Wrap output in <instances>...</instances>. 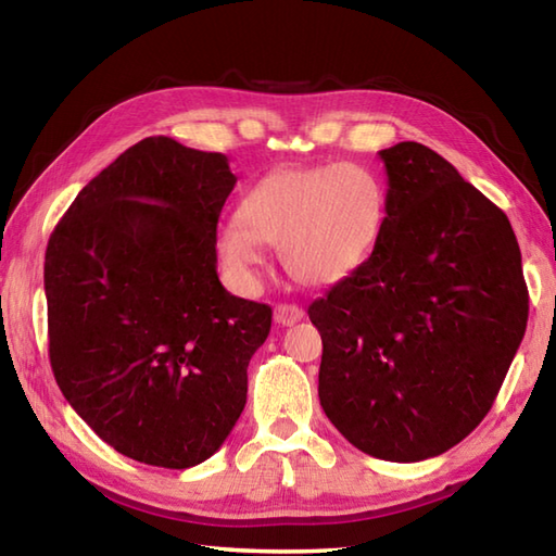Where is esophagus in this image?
Returning <instances> with one entry per match:
<instances>
[{
  "instance_id": "34e87169",
  "label": "esophagus",
  "mask_w": 556,
  "mask_h": 556,
  "mask_svg": "<svg viewBox=\"0 0 556 556\" xmlns=\"http://www.w3.org/2000/svg\"><path fill=\"white\" fill-rule=\"evenodd\" d=\"M301 317H303V308H299V305L293 303H279L275 308V323L281 327L296 325L301 323Z\"/></svg>"
}]
</instances>
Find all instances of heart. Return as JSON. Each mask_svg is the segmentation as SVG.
Returning <instances> with one entry per match:
<instances>
[{
	"label": "heart",
	"instance_id": "heart-1",
	"mask_svg": "<svg viewBox=\"0 0 556 556\" xmlns=\"http://www.w3.org/2000/svg\"><path fill=\"white\" fill-rule=\"evenodd\" d=\"M387 222L380 176L361 164L285 167L263 176L239 215L217 229V248L236 277L253 281L275 245L293 279L332 287L368 263Z\"/></svg>",
	"mask_w": 556,
	"mask_h": 556
}]
</instances>
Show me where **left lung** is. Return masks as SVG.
<instances>
[{"label":"left lung","instance_id":"obj_1","mask_svg":"<svg viewBox=\"0 0 556 556\" xmlns=\"http://www.w3.org/2000/svg\"><path fill=\"white\" fill-rule=\"evenodd\" d=\"M387 222L375 253L308 315L323 337V410L375 458L444 454L488 416L528 323L504 212L434 150H380Z\"/></svg>","mask_w":556,"mask_h":556}]
</instances>
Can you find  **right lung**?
Returning a JSON list of instances; mask_svg holds the SVG:
<instances>
[{
  "instance_id": "right-lung-1",
  "label": "right lung",
  "mask_w": 556,
  "mask_h": 556,
  "mask_svg": "<svg viewBox=\"0 0 556 556\" xmlns=\"http://www.w3.org/2000/svg\"><path fill=\"white\" fill-rule=\"evenodd\" d=\"M229 160L146 138L66 210L45 253L54 380L116 452L162 468L203 464L248 394L271 308L217 277Z\"/></svg>"
}]
</instances>
